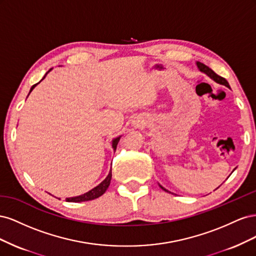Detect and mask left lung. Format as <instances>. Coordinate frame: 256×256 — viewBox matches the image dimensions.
<instances>
[{
  "label": "left lung",
  "instance_id": "left-lung-1",
  "mask_svg": "<svg viewBox=\"0 0 256 256\" xmlns=\"http://www.w3.org/2000/svg\"><path fill=\"white\" fill-rule=\"evenodd\" d=\"M196 66H198V68L200 69V72H204V74H206L208 76H210V78L214 80V81H216V83H219V84H222V85H226V88H230V84H228V82L224 79V78H222V76H218L216 74L212 69H210L209 68L208 66H206L205 64H203V63H200V62H196ZM160 186V188L161 189H164V191H168L166 189H164V187H162L161 184H159Z\"/></svg>",
  "mask_w": 256,
  "mask_h": 256
}]
</instances>
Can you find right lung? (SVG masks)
I'll return each instance as SVG.
<instances>
[{
  "label": "right lung",
  "instance_id": "obj_1",
  "mask_svg": "<svg viewBox=\"0 0 256 256\" xmlns=\"http://www.w3.org/2000/svg\"><path fill=\"white\" fill-rule=\"evenodd\" d=\"M50 70H51V69H49V72H50ZM48 72H47V74H48ZM47 74H44V76H47ZM44 76L42 78V80L44 79ZM38 83H40V82H38ZM38 83L34 84L33 86L30 88V92L34 90V88L36 86V85H37ZM120 136L114 138V140L112 141V147H113V150H114V152L116 150V146H118V142H120ZM111 178H112V171H110L109 175L106 176V180H104V182H100V184L97 186V187H95L94 189L90 190V191L86 192V193H84V194H82V196H74V198H66V202H72V203L85 202V200H95V198H99V196H102L104 194V193L106 191V189L109 188L110 182H111Z\"/></svg>",
  "mask_w": 256,
  "mask_h": 256
}]
</instances>
